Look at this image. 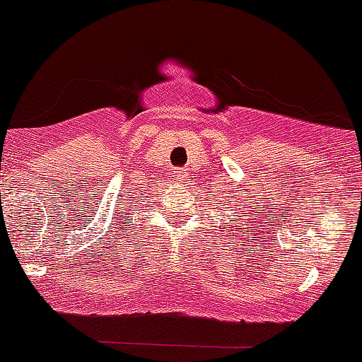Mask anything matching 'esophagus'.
<instances>
[{"label":"esophagus","mask_w":362,"mask_h":362,"mask_svg":"<svg viewBox=\"0 0 362 362\" xmlns=\"http://www.w3.org/2000/svg\"><path fill=\"white\" fill-rule=\"evenodd\" d=\"M174 174H176L177 181H186V173L182 169H176L174 170Z\"/></svg>","instance_id":"obj_1"}]
</instances>
